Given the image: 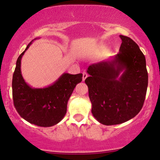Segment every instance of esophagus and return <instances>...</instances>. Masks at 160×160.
Segmentation results:
<instances>
[{"label": "esophagus", "instance_id": "34e87169", "mask_svg": "<svg viewBox=\"0 0 160 160\" xmlns=\"http://www.w3.org/2000/svg\"><path fill=\"white\" fill-rule=\"evenodd\" d=\"M87 77H88L87 73H86V71H83V72H82V81H84V80H85L86 79V78H87Z\"/></svg>", "mask_w": 160, "mask_h": 160}]
</instances>
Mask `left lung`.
Listing matches in <instances>:
<instances>
[{
    "instance_id": "8db88e82",
    "label": "left lung",
    "mask_w": 160,
    "mask_h": 160,
    "mask_svg": "<svg viewBox=\"0 0 160 160\" xmlns=\"http://www.w3.org/2000/svg\"><path fill=\"white\" fill-rule=\"evenodd\" d=\"M120 52L111 61L89 66L85 80L92 113L100 123L111 126L131 120L144 104L148 84L146 59L138 44L120 35Z\"/></svg>"
}]
</instances>
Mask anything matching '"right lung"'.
Returning <instances> with one entry per match:
<instances>
[{"label":"right lung","mask_w":160,"mask_h":160,"mask_svg":"<svg viewBox=\"0 0 160 160\" xmlns=\"http://www.w3.org/2000/svg\"><path fill=\"white\" fill-rule=\"evenodd\" d=\"M32 41L16 61L12 81L13 104L24 120L36 126L49 127L59 122L65 117L68 99L77 84L82 81V74L65 73L48 87L32 88L24 80L20 68L22 57Z\"/></svg>","instance_id":"right-lung-1"}]
</instances>
